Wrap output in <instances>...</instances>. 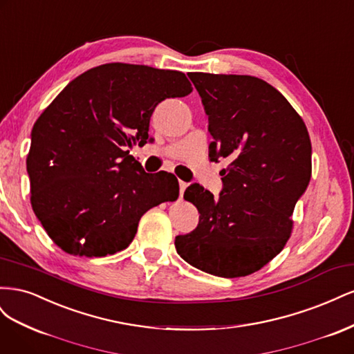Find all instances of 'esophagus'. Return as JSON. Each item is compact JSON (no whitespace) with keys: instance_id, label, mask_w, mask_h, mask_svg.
<instances>
[{"instance_id":"34e87169","label":"esophagus","mask_w":354,"mask_h":354,"mask_svg":"<svg viewBox=\"0 0 354 354\" xmlns=\"http://www.w3.org/2000/svg\"><path fill=\"white\" fill-rule=\"evenodd\" d=\"M178 186H180V198L183 196V194H185V190H186V187H187V183H185V181H178Z\"/></svg>"}]
</instances>
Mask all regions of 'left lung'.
<instances>
[{
    "label": "left lung",
    "mask_w": 354,
    "mask_h": 354,
    "mask_svg": "<svg viewBox=\"0 0 354 354\" xmlns=\"http://www.w3.org/2000/svg\"><path fill=\"white\" fill-rule=\"evenodd\" d=\"M208 115L209 158H227L218 196L190 185L195 230L176 236L181 259L221 277L260 270L282 251L312 177L306 124L270 84L250 75L187 73Z\"/></svg>",
    "instance_id": "8db88e82"
}]
</instances>
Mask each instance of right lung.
Here are the masks:
<instances>
[{"label":"right lung","instance_id":"add662e5","mask_svg":"<svg viewBox=\"0 0 354 354\" xmlns=\"http://www.w3.org/2000/svg\"><path fill=\"white\" fill-rule=\"evenodd\" d=\"M192 90L183 72L108 63L71 81L41 113L26 159L30 203L63 251H122L147 209L178 198L176 176L146 173L128 149L151 138L158 103Z\"/></svg>","mask_w":354,"mask_h":354}]
</instances>
